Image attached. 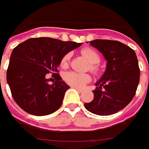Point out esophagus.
I'll return each instance as SVG.
<instances>
[{"label": "esophagus", "mask_w": 149, "mask_h": 149, "mask_svg": "<svg viewBox=\"0 0 149 149\" xmlns=\"http://www.w3.org/2000/svg\"><path fill=\"white\" fill-rule=\"evenodd\" d=\"M73 87H74L75 89H77V90L79 92H82V91H83V90H82V89H81V88H78V87H75V86H73Z\"/></svg>", "instance_id": "34e87169"}]
</instances>
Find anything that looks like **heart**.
Listing matches in <instances>:
<instances>
[{
  "mask_svg": "<svg viewBox=\"0 0 149 149\" xmlns=\"http://www.w3.org/2000/svg\"><path fill=\"white\" fill-rule=\"evenodd\" d=\"M81 54L86 58V60L90 63L91 70L94 72H98V68L96 66V63L100 62V56L97 54V52L94 49H90V48H86L81 50ZM70 58H71V54H65L63 58L61 60V66L66 68L68 63H69ZM63 79L65 82L68 83L72 86L75 87H81L87 82L91 81L90 76L87 74H83V73H78V72H68L63 75Z\"/></svg>",
  "mask_w": 149,
  "mask_h": 149,
  "instance_id": "obj_1",
  "label": "heart"
}]
</instances>
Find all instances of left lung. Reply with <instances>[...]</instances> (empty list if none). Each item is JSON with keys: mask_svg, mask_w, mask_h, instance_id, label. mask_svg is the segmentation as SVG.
<instances>
[{"mask_svg": "<svg viewBox=\"0 0 149 149\" xmlns=\"http://www.w3.org/2000/svg\"><path fill=\"white\" fill-rule=\"evenodd\" d=\"M90 44L107 61L106 68L95 83L94 99L85 108L98 116H110L123 110L135 95L140 70L135 52L125 44L107 39H95Z\"/></svg>", "mask_w": 149, "mask_h": 149, "instance_id": "left-lung-1", "label": "left lung"}]
</instances>
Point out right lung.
Returning <instances> with one entry per match:
<instances>
[{
    "mask_svg": "<svg viewBox=\"0 0 149 149\" xmlns=\"http://www.w3.org/2000/svg\"><path fill=\"white\" fill-rule=\"evenodd\" d=\"M80 43L48 37L27 39L13 49L6 80L17 105L33 116H48L58 110L70 86L58 73L65 54L78 48ZM52 73V85L46 74Z\"/></svg>",
    "mask_w": 149,
    "mask_h": 149,
    "instance_id": "add662e5",
    "label": "right lung"
}]
</instances>
